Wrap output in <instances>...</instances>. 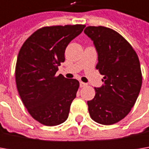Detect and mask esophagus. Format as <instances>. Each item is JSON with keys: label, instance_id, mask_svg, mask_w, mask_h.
<instances>
[{"label": "esophagus", "instance_id": "obj_1", "mask_svg": "<svg viewBox=\"0 0 149 149\" xmlns=\"http://www.w3.org/2000/svg\"><path fill=\"white\" fill-rule=\"evenodd\" d=\"M79 85H80L81 88H83V87H85V86L87 85V84L84 83V82H80V83H79Z\"/></svg>", "mask_w": 149, "mask_h": 149}]
</instances>
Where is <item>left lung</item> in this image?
Returning <instances> with one entry per match:
<instances>
[{
    "mask_svg": "<svg viewBox=\"0 0 149 149\" xmlns=\"http://www.w3.org/2000/svg\"><path fill=\"white\" fill-rule=\"evenodd\" d=\"M84 33L98 52L96 69L104 75V84L95 88L87 102L91 118L104 125L122 120L134 107L142 86L139 57L131 45L117 31L104 26H88Z\"/></svg>",
    "mask_w": 149,
    "mask_h": 149,
    "instance_id": "left-lung-1",
    "label": "left lung"
}]
</instances>
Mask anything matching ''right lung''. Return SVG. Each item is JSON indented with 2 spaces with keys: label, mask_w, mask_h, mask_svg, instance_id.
I'll list each match as a JSON object with an SVG mask.
<instances>
[{
  "label": "right lung",
  "mask_w": 149,
  "mask_h": 149,
  "mask_svg": "<svg viewBox=\"0 0 149 149\" xmlns=\"http://www.w3.org/2000/svg\"><path fill=\"white\" fill-rule=\"evenodd\" d=\"M84 27L45 26L34 32L19 51L15 73L17 90L27 111L41 124L56 126L68 118L79 82L55 74L65 61L67 45Z\"/></svg>",
  "instance_id": "1"
}]
</instances>
